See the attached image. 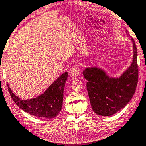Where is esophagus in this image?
<instances>
[{
  "label": "esophagus",
  "instance_id": "obj_1",
  "mask_svg": "<svg viewBox=\"0 0 146 146\" xmlns=\"http://www.w3.org/2000/svg\"><path fill=\"white\" fill-rule=\"evenodd\" d=\"M80 72V68L78 65H74L72 67L71 70H70V73L73 76H78Z\"/></svg>",
  "mask_w": 146,
  "mask_h": 146
}]
</instances>
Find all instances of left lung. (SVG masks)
Listing matches in <instances>:
<instances>
[{
	"mask_svg": "<svg viewBox=\"0 0 146 146\" xmlns=\"http://www.w3.org/2000/svg\"><path fill=\"white\" fill-rule=\"evenodd\" d=\"M133 42L134 55L132 65L120 78H110L103 70L87 68L83 76L92 110L101 116H110L121 110L135 94L139 77L137 50Z\"/></svg>",
	"mask_w": 146,
	"mask_h": 146,
	"instance_id": "1",
	"label": "left lung"
}]
</instances>
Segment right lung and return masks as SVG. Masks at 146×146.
<instances>
[{"label": "right lung", "instance_id": "obj_1", "mask_svg": "<svg viewBox=\"0 0 146 146\" xmlns=\"http://www.w3.org/2000/svg\"><path fill=\"white\" fill-rule=\"evenodd\" d=\"M67 79L68 72L63 73L43 94L35 99H21L12 92L9 85L8 90L14 102L25 112L36 117L54 118L61 110L63 90Z\"/></svg>", "mask_w": 146, "mask_h": 146}]
</instances>
